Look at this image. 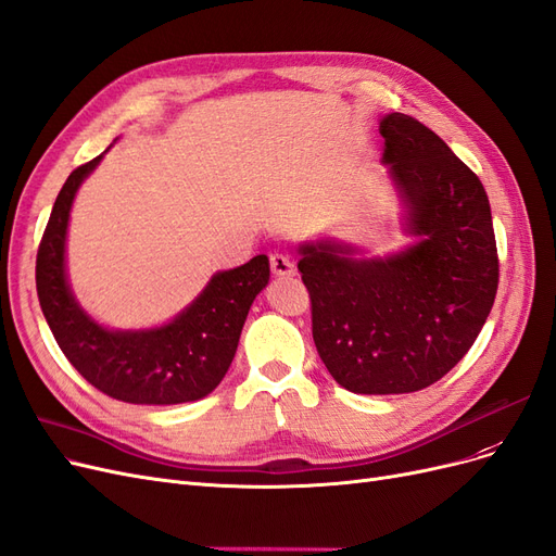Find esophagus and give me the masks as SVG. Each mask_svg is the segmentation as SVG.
Instances as JSON below:
<instances>
[{
    "instance_id": "34e87169",
    "label": "esophagus",
    "mask_w": 556,
    "mask_h": 556,
    "mask_svg": "<svg viewBox=\"0 0 556 556\" xmlns=\"http://www.w3.org/2000/svg\"><path fill=\"white\" fill-rule=\"evenodd\" d=\"M270 267H273V275L281 277V279H289L295 275V263L291 256H286V254H273Z\"/></svg>"
}]
</instances>
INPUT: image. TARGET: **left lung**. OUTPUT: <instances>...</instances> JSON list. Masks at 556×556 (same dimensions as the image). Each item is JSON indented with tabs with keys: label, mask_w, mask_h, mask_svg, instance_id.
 Instances as JSON below:
<instances>
[{
	"label": "left lung",
	"mask_w": 556,
	"mask_h": 556,
	"mask_svg": "<svg viewBox=\"0 0 556 556\" xmlns=\"http://www.w3.org/2000/svg\"><path fill=\"white\" fill-rule=\"evenodd\" d=\"M383 159L416 242L383 258L332 238L298 247L312 334L355 395L437 383L473 346L498 286L492 212L478 175L425 124L383 115Z\"/></svg>",
	"instance_id": "left-lung-1"
}]
</instances>
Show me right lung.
<instances>
[{
	"label": "right lung",
	"instance_id": "add662e5",
	"mask_svg": "<svg viewBox=\"0 0 556 556\" xmlns=\"http://www.w3.org/2000/svg\"><path fill=\"white\" fill-rule=\"evenodd\" d=\"M103 154L71 173L52 205L37 254L43 316L66 361L103 395L154 406L203 400L236 357L249 307L270 281V261L261 254L217 273L185 312L159 328L111 330L97 324L71 293L66 230L76 193Z\"/></svg>",
	"mask_w": 556,
	"mask_h": 556
}]
</instances>
